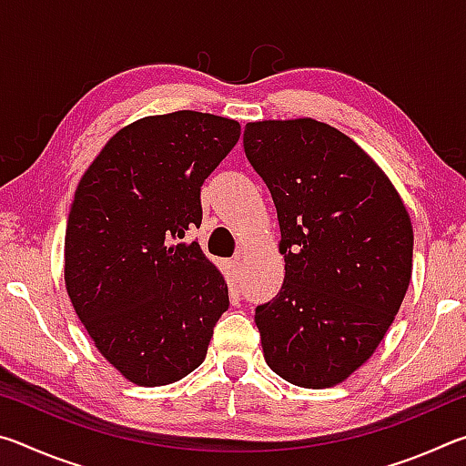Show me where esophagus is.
Instances as JSON below:
<instances>
[{"instance_id":"34e87169","label":"esophagus","mask_w":466,"mask_h":466,"mask_svg":"<svg viewBox=\"0 0 466 466\" xmlns=\"http://www.w3.org/2000/svg\"><path fill=\"white\" fill-rule=\"evenodd\" d=\"M230 267H232V273L236 275V278H238V275L242 273V261H240V257H236V258H232V263H230Z\"/></svg>"}]
</instances>
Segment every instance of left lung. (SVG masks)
Here are the masks:
<instances>
[{
    "instance_id": "8db88e82",
    "label": "left lung",
    "mask_w": 466,
    "mask_h": 466,
    "mask_svg": "<svg viewBox=\"0 0 466 466\" xmlns=\"http://www.w3.org/2000/svg\"><path fill=\"white\" fill-rule=\"evenodd\" d=\"M242 141L286 257L278 296L255 310L265 361L291 384L329 389L372 356L400 309L411 219L372 157L327 123H248Z\"/></svg>"
}]
</instances>
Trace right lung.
I'll list each match as a JSON object with an SVG mask.
<instances>
[{
  "mask_svg": "<svg viewBox=\"0 0 466 466\" xmlns=\"http://www.w3.org/2000/svg\"><path fill=\"white\" fill-rule=\"evenodd\" d=\"M240 137L224 116L177 110L127 125L86 170L66 230V286L94 345L127 380L177 382L228 310L199 242L201 187Z\"/></svg>",
  "mask_w": 466,
  "mask_h": 466,
  "instance_id": "1",
  "label": "right lung"
}]
</instances>
